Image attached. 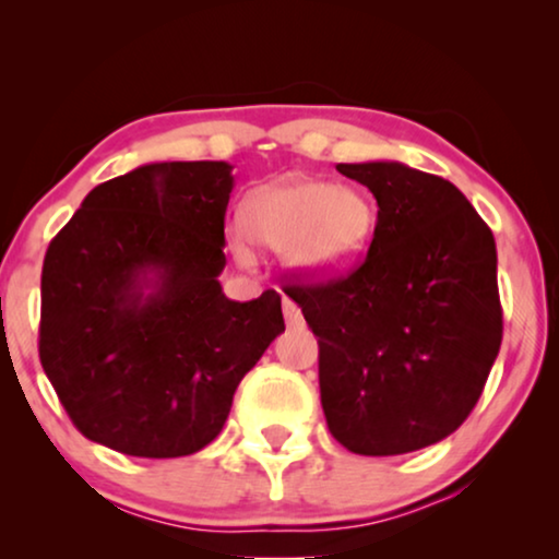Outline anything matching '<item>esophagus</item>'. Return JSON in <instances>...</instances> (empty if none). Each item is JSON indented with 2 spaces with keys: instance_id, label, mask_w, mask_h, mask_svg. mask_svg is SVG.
<instances>
[{
  "instance_id": "34e87169",
  "label": "esophagus",
  "mask_w": 559,
  "mask_h": 559,
  "mask_svg": "<svg viewBox=\"0 0 559 559\" xmlns=\"http://www.w3.org/2000/svg\"><path fill=\"white\" fill-rule=\"evenodd\" d=\"M282 312H285V320L289 325H302V312L289 297H282Z\"/></svg>"
}]
</instances>
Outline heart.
I'll list each match as a JSON object with an SVG mask.
<instances>
[{
  "mask_svg": "<svg viewBox=\"0 0 559 559\" xmlns=\"http://www.w3.org/2000/svg\"><path fill=\"white\" fill-rule=\"evenodd\" d=\"M373 231V209L358 188L285 178L257 188L243 203V224L228 243L241 264L254 262V243L282 251L302 280H328L354 266Z\"/></svg>",
  "mask_w": 559,
  "mask_h": 559,
  "instance_id": "b5f03b06",
  "label": "heart"
}]
</instances>
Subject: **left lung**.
Instances as JSON below:
<instances>
[{
	"instance_id": "8db88e82",
	"label": "left lung",
	"mask_w": 559,
	"mask_h": 559,
	"mask_svg": "<svg viewBox=\"0 0 559 559\" xmlns=\"http://www.w3.org/2000/svg\"><path fill=\"white\" fill-rule=\"evenodd\" d=\"M335 170L377 198L369 254L348 277L285 293L318 335L333 438L358 455L412 453L465 423L499 356L496 241L438 175L392 159Z\"/></svg>"
}]
</instances>
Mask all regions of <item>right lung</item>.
<instances>
[{
	"instance_id": "1",
	"label": "right lung",
	"mask_w": 559,
	"mask_h": 559,
	"mask_svg": "<svg viewBox=\"0 0 559 559\" xmlns=\"http://www.w3.org/2000/svg\"><path fill=\"white\" fill-rule=\"evenodd\" d=\"M224 159L150 163L83 198L43 264L40 361L88 440L180 457L216 440L285 331L282 297L228 300Z\"/></svg>"
}]
</instances>
